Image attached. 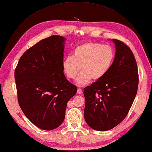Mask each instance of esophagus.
<instances>
[{"label": "esophagus", "instance_id": "obj_1", "mask_svg": "<svg viewBox=\"0 0 152 152\" xmlns=\"http://www.w3.org/2000/svg\"><path fill=\"white\" fill-rule=\"evenodd\" d=\"M82 92H83V90H82V89H81V88H78V89H77V94H82Z\"/></svg>", "mask_w": 152, "mask_h": 152}]
</instances>
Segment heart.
<instances>
[{
	"label": "heart",
	"mask_w": 152,
	"mask_h": 152,
	"mask_svg": "<svg viewBox=\"0 0 152 152\" xmlns=\"http://www.w3.org/2000/svg\"><path fill=\"white\" fill-rule=\"evenodd\" d=\"M115 58V50L111 46L103 45L96 42L80 45L74 49L72 56H68L63 59V70L69 79H76V83L83 86L91 79L99 80L110 70Z\"/></svg>",
	"instance_id": "obj_1"
}]
</instances>
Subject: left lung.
<instances>
[{
	"instance_id": "obj_1",
	"label": "left lung",
	"mask_w": 152,
	"mask_h": 152,
	"mask_svg": "<svg viewBox=\"0 0 152 152\" xmlns=\"http://www.w3.org/2000/svg\"><path fill=\"white\" fill-rule=\"evenodd\" d=\"M113 41L116 54L110 70L83 89L85 120L91 128L100 132L113 129L126 118L138 89V68L133 53L124 42Z\"/></svg>"
}]
</instances>
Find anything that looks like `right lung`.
I'll return each mask as SVG.
<instances>
[{
    "label": "right lung",
    "mask_w": 152,
    "mask_h": 152,
    "mask_svg": "<svg viewBox=\"0 0 152 152\" xmlns=\"http://www.w3.org/2000/svg\"><path fill=\"white\" fill-rule=\"evenodd\" d=\"M51 36L28 48L15 69L17 99L30 122L43 130H52L62 124L67 102L77 87L63 73L64 41Z\"/></svg>",
    "instance_id": "add662e5"
}]
</instances>
